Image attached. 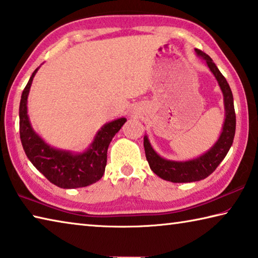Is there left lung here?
<instances>
[{
    "mask_svg": "<svg viewBox=\"0 0 258 258\" xmlns=\"http://www.w3.org/2000/svg\"><path fill=\"white\" fill-rule=\"evenodd\" d=\"M195 51L198 56L206 61L209 71L215 76L218 85L221 87L224 100L225 118L220 138L217 139V141L214 143L211 149L207 150L202 156L197 157V158L190 160L177 161L163 158L154 150L149 139H148V135H145L143 146H145L146 157L151 171L163 180L173 183L196 182L204 180V178L211 175L217 166L221 164V161L225 158L226 154H228L231 146H232L235 133L233 95L229 83L226 82L225 77L218 71L211 56L198 49H195Z\"/></svg>",
    "mask_w": 258,
    "mask_h": 258,
    "instance_id": "obj_1",
    "label": "left lung"
}]
</instances>
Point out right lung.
<instances>
[{
  "instance_id": "obj_1",
  "label": "right lung",
  "mask_w": 258,
  "mask_h": 258,
  "mask_svg": "<svg viewBox=\"0 0 258 258\" xmlns=\"http://www.w3.org/2000/svg\"><path fill=\"white\" fill-rule=\"evenodd\" d=\"M38 68L34 71L23 91L19 106V130L21 145L37 171L47 180L62 189L93 184L102 177L107 165V151L112 138L125 124L126 118L115 119L104 124L95 134L92 143L83 152L56 149L47 145L32 127L27 113V99L33 78Z\"/></svg>"
}]
</instances>
